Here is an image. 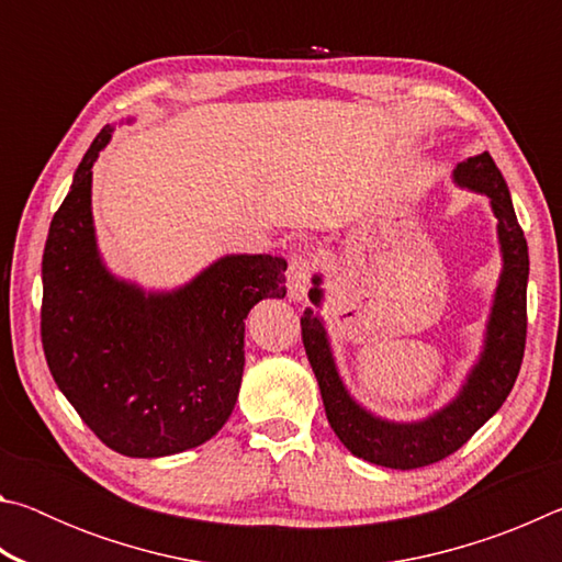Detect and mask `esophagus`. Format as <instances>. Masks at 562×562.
Here are the masks:
<instances>
[{"mask_svg": "<svg viewBox=\"0 0 562 562\" xmlns=\"http://www.w3.org/2000/svg\"><path fill=\"white\" fill-rule=\"evenodd\" d=\"M312 274H315V262L310 260V255L297 252L290 258V268H288V292L290 300H302L310 290Z\"/></svg>", "mask_w": 562, "mask_h": 562, "instance_id": "1", "label": "esophagus"}]
</instances>
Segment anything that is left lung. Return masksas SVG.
<instances>
[{
  "label": "left lung",
  "mask_w": 562,
  "mask_h": 562,
  "mask_svg": "<svg viewBox=\"0 0 562 562\" xmlns=\"http://www.w3.org/2000/svg\"><path fill=\"white\" fill-rule=\"evenodd\" d=\"M451 178L459 188H469L488 198L491 211L496 215L503 268L496 294H493L483 349L471 372L465 374L459 394L449 404L418 422H389L369 412L349 394L331 355L325 322L319 312H315L325 300L322 274L312 278L310 302L315 307L304 310L300 319L304 351L317 376L329 426L357 459L386 465V469H422L459 451L506 402L516 384L522 349H526L528 243L513 211L506 180L488 150L461 160Z\"/></svg>",
  "instance_id": "8db88e82"
}]
</instances>
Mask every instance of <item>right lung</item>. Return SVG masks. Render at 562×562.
<instances>
[{
	"mask_svg": "<svg viewBox=\"0 0 562 562\" xmlns=\"http://www.w3.org/2000/svg\"><path fill=\"white\" fill-rule=\"evenodd\" d=\"M111 133L103 126L93 138L49 225L42 345L56 386L109 449L158 459L205 443L231 418L247 312L288 294V262L223 255L168 292L116 278L91 213V168Z\"/></svg>",
	"mask_w": 562,
	"mask_h": 562,
	"instance_id": "1",
	"label": "right lung"
}]
</instances>
